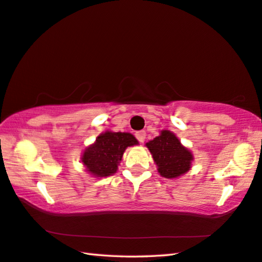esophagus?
Listing matches in <instances>:
<instances>
[{"label":"esophagus","instance_id":"34e87169","mask_svg":"<svg viewBox=\"0 0 262 262\" xmlns=\"http://www.w3.org/2000/svg\"><path fill=\"white\" fill-rule=\"evenodd\" d=\"M136 139L139 140V142H141V143H143V142L145 141V136H146V133L144 130H141V132H137L136 134Z\"/></svg>","mask_w":262,"mask_h":262}]
</instances>
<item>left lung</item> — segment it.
Instances as JSON below:
<instances>
[{"label":"left lung","mask_w":262,"mask_h":262,"mask_svg":"<svg viewBox=\"0 0 262 262\" xmlns=\"http://www.w3.org/2000/svg\"><path fill=\"white\" fill-rule=\"evenodd\" d=\"M145 146L152 155L158 173L166 179H177L189 172L193 155L173 132L163 129L160 135L147 142Z\"/></svg>","instance_id":"obj_1"}]
</instances>
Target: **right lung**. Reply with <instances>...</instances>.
Masks as SVG:
<instances>
[{
    "label": "right lung",
    "instance_id": "right-lung-1",
    "mask_svg": "<svg viewBox=\"0 0 262 262\" xmlns=\"http://www.w3.org/2000/svg\"><path fill=\"white\" fill-rule=\"evenodd\" d=\"M137 144L139 141L130 133L106 130L99 134L96 141L83 150L81 163L94 178L111 177L117 173L127 147Z\"/></svg>",
    "mask_w": 262,
    "mask_h": 262
}]
</instances>
